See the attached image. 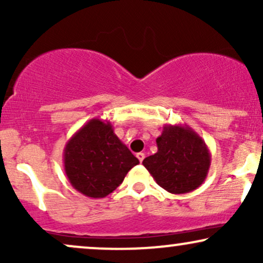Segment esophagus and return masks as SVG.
<instances>
[{
    "label": "esophagus",
    "instance_id": "esophagus-1",
    "mask_svg": "<svg viewBox=\"0 0 263 263\" xmlns=\"http://www.w3.org/2000/svg\"><path fill=\"white\" fill-rule=\"evenodd\" d=\"M136 157H137V158H138V161L142 162V161H143V159H144V153H142V152H138L137 155H136Z\"/></svg>",
    "mask_w": 263,
    "mask_h": 263
}]
</instances>
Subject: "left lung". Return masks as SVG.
<instances>
[{"mask_svg":"<svg viewBox=\"0 0 263 263\" xmlns=\"http://www.w3.org/2000/svg\"><path fill=\"white\" fill-rule=\"evenodd\" d=\"M158 151L142 164L159 186L172 194H185L203 184L211 156L203 138L186 125H165L156 140Z\"/></svg>","mask_w":263,"mask_h":263,"instance_id":"left-lung-1","label":"left lung"}]
</instances>
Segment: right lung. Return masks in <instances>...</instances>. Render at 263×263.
Returning a JSON list of instances; mask_svg holds the SVG:
<instances>
[{
	"label": "right lung",
	"instance_id": "obj_1",
	"mask_svg": "<svg viewBox=\"0 0 263 263\" xmlns=\"http://www.w3.org/2000/svg\"><path fill=\"white\" fill-rule=\"evenodd\" d=\"M140 161L115 135L110 121L92 119L66 142L64 171L74 189L89 198H105Z\"/></svg>",
	"mask_w": 263,
	"mask_h": 263
}]
</instances>
